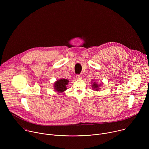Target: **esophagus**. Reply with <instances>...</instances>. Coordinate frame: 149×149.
I'll list each match as a JSON object with an SVG mask.
<instances>
[{
  "instance_id": "34e87169",
  "label": "esophagus",
  "mask_w": 149,
  "mask_h": 149,
  "mask_svg": "<svg viewBox=\"0 0 149 149\" xmlns=\"http://www.w3.org/2000/svg\"><path fill=\"white\" fill-rule=\"evenodd\" d=\"M76 78H77V79H82V76L81 75H77V76H76Z\"/></svg>"
}]
</instances>
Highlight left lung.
Returning <instances> with one entry per match:
<instances>
[{"label": "left lung", "mask_w": 149, "mask_h": 149, "mask_svg": "<svg viewBox=\"0 0 149 149\" xmlns=\"http://www.w3.org/2000/svg\"><path fill=\"white\" fill-rule=\"evenodd\" d=\"M92 81H93V79H92ZM93 81H95V80L93 79ZM91 82L92 83L91 86H92V88L93 90H94L95 91H99L101 90V86L102 83L100 84H98V83H97V82H95V81L94 82L91 81Z\"/></svg>", "instance_id": "1"}]
</instances>
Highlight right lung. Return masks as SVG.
I'll return each instance as SVG.
<instances>
[{
	"mask_svg": "<svg viewBox=\"0 0 149 149\" xmlns=\"http://www.w3.org/2000/svg\"><path fill=\"white\" fill-rule=\"evenodd\" d=\"M69 80L64 78H61L58 80H56L54 84V90L59 93H62L67 90L68 84Z\"/></svg>",
	"mask_w": 149,
	"mask_h": 149,
	"instance_id": "1",
	"label": "right lung"
}]
</instances>
